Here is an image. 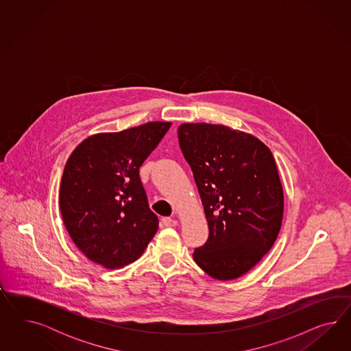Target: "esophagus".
I'll return each mask as SVG.
<instances>
[{
    "label": "esophagus",
    "mask_w": 351,
    "mask_h": 351,
    "mask_svg": "<svg viewBox=\"0 0 351 351\" xmlns=\"http://www.w3.org/2000/svg\"><path fill=\"white\" fill-rule=\"evenodd\" d=\"M178 223V221L175 219H171V217H163L162 219V225L166 226V228H170V226H175Z\"/></svg>",
    "instance_id": "1"
}]
</instances>
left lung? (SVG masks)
Wrapping results in <instances>:
<instances>
[{
  "mask_svg": "<svg viewBox=\"0 0 351 351\" xmlns=\"http://www.w3.org/2000/svg\"><path fill=\"white\" fill-rule=\"evenodd\" d=\"M178 136L210 230L193 258L215 279H237L267 254L280 230L285 199L273 153L254 135L223 125L182 123Z\"/></svg>",
  "mask_w": 351,
  "mask_h": 351,
  "instance_id": "8db88e82",
  "label": "left lung"
}]
</instances>
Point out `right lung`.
Wrapping results in <instances>:
<instances>
[{
    "label": "right lung",
    "instance_id": "right-lung-1",
    "mask_svg": "<svg viewBox=\"0 0 351 351\" xmlns=\"http://www.w3.org/2000/svg\"><path fill=\"white\" fill-rule=\"evenodd\" d=\"M171 122L95 134L64 167L59 203L66 232L84 255L106 269L136 261L158 230L138 169Z\"/></svg>",
    "mask_w": 351,
    "mask_h": 351
}]
</instances>
